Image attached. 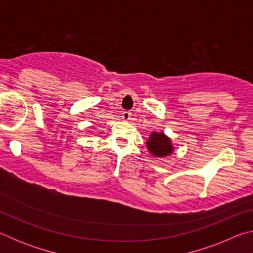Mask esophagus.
I'll use <instances>...</instances> for the list:
<instances>
[{"mask_svg": "<svg viewBox=\"0 0 253 253\" xmlns=\"http://www.w3.org/2000/svg\"><path fill=\"white\" fill-rule=\"evenodd\" d=\"M130 116H131V113L129 110H125L123 111V118L125 119V121H129L130 119Z\"/></svg>", "mask_w": 253, "mask_h": 253, "instance_id": "34e87169", "label": "esophagus"}]
</instances>
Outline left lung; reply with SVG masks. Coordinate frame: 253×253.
Instances as JSON below:
<instances>
[{
    "label": "left lung",
    "instance_id": "1",
    "mask_svg": "<svg viewBox=\"0 0 253 253\" xmlns=\"http://www.w3.org/2000/svg\"><path fill=\"white\" fill-rule=\"evenodd\" d=\"M146 146L152 155L156 157H165L169 156V154L173 153V145L164 132H156L154 131L149 136L146 142Z\"/></svg>",
    "mask_w": 253,
    "mask_h": 253
}]
</instances>
